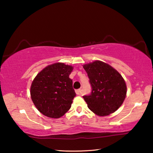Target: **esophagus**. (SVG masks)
Returning <instances> with one entry per match:
<instances>
[{
    "mask_svg": "<svg viewBox=\"0 0 153 153\" xmlns=\"http://www.w3.org/2000/svg\"><path fill=\"white\" fill-rule=\"evenodd\" d=\"M76 93L77 95H81L82 94V90L81 89H77L76 90Z\"/></svg>",
    "mask_w": 153,
    "mask_h": 153,
    "instance_id": "34e87169",
    "label": "esophagus"
}]
</instances>
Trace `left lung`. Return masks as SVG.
Returning <instances> with one entry per match:
<instances>
[{"mask_svg":"<svg viewBox=\"0 0 153 153\" xmlns=\"http://www.w3.org/2000/svg\"><path fill=\"white\" fill-rule=\"evenodd\" d=\"M83 67L92 88L89 95L83 96L88 107L99 116L115 112L126 96V84L122 76L109 65L100 61Z\"/></svg>","mask_w":153,"mask_h":153,"instance_id":"1","label":"left lung"}]
</instances>
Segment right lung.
I'll list each match as a JSON object with an SVG mask.
<instances>
[{
    "mask_svg": "<svg viewBox=\"0 0 153 153\" xmlns=\"http://www.w3.org/2000/svg\"><path fill=\"white\" fill-rule=\"evenodd\" d=\"M73 67L63 63L48 65L38 74L30 88L33 104L41 113L59 118L71 108L76 92L69 75Z\"/></svg>",
    "mask_w": 153,
    "mask_h": 153,
    "instance_id": "obj_1",
    "label": "right lung"
}]
</instances>
